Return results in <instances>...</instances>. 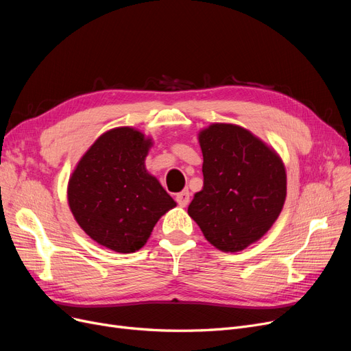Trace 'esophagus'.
<instances>
[{"label": "esophagus", "instance_id": "34e87169", "mask_svg": "<svg viewBox=\"0 0 351 351\" xmlns=\"http://www.w3.org/2000/svg\"><path fill=\"white\" fill-rule=\"evenodd\" d=\"M189 197H191L189 191H182V192L176 193V202H178V205H179L180 208H185V206L189 204Z\"/></svg>", "mask_w": 351, "mask_h": 351}]
</instances>
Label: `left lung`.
<instances>
[{
  "label": "left lung",
  "instance_id": "obj_1",
  "mask_svg": "<svg viewBox=\"0 0 351 351\" xmlns=\"http://www.w3.org/2000/svg\"><path fill=\"white\" fill-rule=\"evenodd\" d=\"M204 188L188 208L206 241L241 252L273 226L286 200L280 156L247 129L212 123L199 132Z\"/></svg>",
  "mask_w": 351,
  "mask_h": 351
}]
</instances>
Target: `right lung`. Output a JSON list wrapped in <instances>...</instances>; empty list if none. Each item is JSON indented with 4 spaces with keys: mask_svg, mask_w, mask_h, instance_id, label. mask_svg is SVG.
Returning <instances> with one entry per match:
<instances>
[{
    "mask_svg": "<svg viewBox=\"0 0 351 351\" xmlns=\"http://www.w3.org/2000/svg\"><path fill=\"white\" fill-rule=\"evenodd\" d=\"M152 139L134 128H115L85 152L68 182L69 209L94 241L134 253L149 239L160 216L176 206L145 158Z\"/></svg>",
    "mask_w": 351,
    "mask_h": 351,
    "instance_id": "add662e5",
    "label": "right lung"
}]
</instances>
